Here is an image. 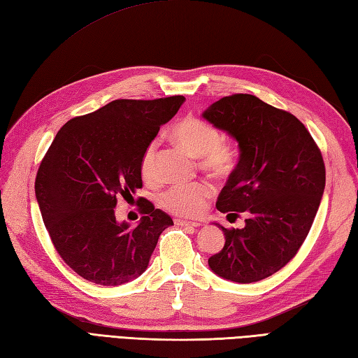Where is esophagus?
Returning a JSON list of instances; mask_svg holds the SVG:
<instances>
[{"label": "esophagus", "mask_w": 358, "mask_h": 358, "mask_svg": "<svg viewBox=\"0 0 358 358\" xmlns=\"http://www.w3.org/2000/svg\"><path fill=\"white\" fill-rule=\"evenodd\" d=\"M177 224V226H181V227H199V222L196 221H187V220H176L173 221Z\"/></svg>", "instance_id": "esophagus-1"}]
</instances>
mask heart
Here are the masks:
<instances>
[{"label": "heart", "instance_id": "obj_1", "mask_svg": "<svg viewBox=\"0 0 358 358\" xmlns=\"http://www.w3.org/2000/svg\"><path fill=\"white\" fill-rule=\"evenodd\" d=\"M172 140L196 157L198 168L215 178H227L238 164V148L234 141L221 137V131L204 119L187 115L171 128ZM140 173L145 181L157 180V141H151L140 157ZM213 186L207 181H194L166 189L159 204L177 217L192 218L203 212L213 195Z\"/></svg>", "mask_w": 358, "mask_h": 358}]
</instances>
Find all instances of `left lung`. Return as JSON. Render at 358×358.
<instances>
[{"label": "left lung", "mask_w": 358, "mask_h": 358, "mask_svg": "<svg viewBox=\"0 0 358 358\" xmlns=\"http://www.w3.org/2000/svg\"><path fill=\"white\" fill-rule=\"evenodd\" d=\"M203 117L241 149L217 209L247 213L244 229L220 226L226 244L209 267L239 284L262 280L285 267L308 236L325 189L322 152L296 115L252 94L222 97Z\"/></svg>", "instance_id": "1"}]
</instances>
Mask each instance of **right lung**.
I'll list each match as a JSON object with an SVG mask.
<instances>
[{
  "instance_id": "obj_1",
  "label": "right lung",
  "mask_w": 358,
  "mask_h": 358,
  "mask_svg": "<svg viewBox=\"0 0 358 358\" xmlns=\"http://www.w3.org/2000/svg\"><path fill=\"white\" fill-rule=\"evenodd\" d=\"M185 102L182 96L117 99L66 122L36 173L35 194L57 255L97 285L127 284L143 273L172 218L140 198L136 227L115 220L117 198L143 186L140 157Z\"/></svg>"
}]
</instances>
